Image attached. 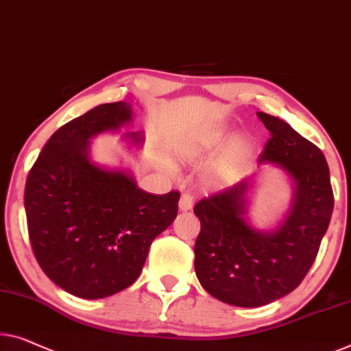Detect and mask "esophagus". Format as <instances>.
I'll list each match as a JSON object with an SVG mask.
<instances>
[{"label": "esophagus", "mask_w": 351, "mask_h": 351, "mask_svg": "<svg viewBox=\"0 0 351 351\" xmlns=\"http://www.w3.org/2000/svg\"><path fill=\"white\" fill-rule=\"evenodd\" d=\"M180 211H182V213H186V211H191L192 209V206H193V200H192V197L191 195H187V193H184V195L181 197V200H180Z\"/></svg>", "instance_id": "esophagus-1"}]
</instances>
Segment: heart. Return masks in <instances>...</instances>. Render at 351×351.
Masks as SVG:
<instances>
[{"instance_id": "obj_1", "label": "heart", "mask_w": 351, "mask_h": 351, "mask_svg": "<svg viewBox=\"0 0 351 351\" xmlns=\"http://www.w3.org/2000/svg\"><path fill=\"white\" fill-rule=\"evenodd\" d=\"M226 146L219 160L206 173V184L213 189H223L237 182L249 165L254 154V143L249 138L238 137L223 125H211L202 130L182 151L191 160L203 159Z\"/></svg>"}]
</instances>
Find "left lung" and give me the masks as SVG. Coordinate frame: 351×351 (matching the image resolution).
Instances as JSON below:
<instances>
[{"label":"left lung","instance_id":"1","mask_svg":"<svg viewBox=\"0 0 351 351\" xmlns=\"http://www.w3.org/2000/svg\"><path fill=\"white\" fill-rule=\"evenodd\" d=\"M269 130L258 164L289 176L291 202L274 228L249 221L254 176L222 193L203 198L193 208L200 219L195 274L219 301L238 307H260L289 295L301 284L315 260L334 208L325 156L284 119L258 112Z\"/></svg>","mask_w":351,"mask_h":351}]
</instances>
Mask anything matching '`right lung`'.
I'll return each mask as SVG.
<instances>
[{
	"label": "right lung",
	"instance_id": "add662e5",
	"mask_svg": "<svg viewBox=\"0 0 351 351\" xmlns=\"http://www.w3.org/2000/svg\"><path fill=\"white\" fill-rule=\"evenodd\" d=\"M128 102L102 104L51 135L25 186L29 241L44 273L71 295L99 300L132 285L149 245L173 223L180 192L149 193L134 173L91 159V138L132 123ZM142 146L143 132L124 135Z\"/></svg>",
	"mask_w": 351,
	"mask_h": 351
}]
</instances>
